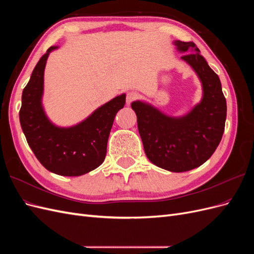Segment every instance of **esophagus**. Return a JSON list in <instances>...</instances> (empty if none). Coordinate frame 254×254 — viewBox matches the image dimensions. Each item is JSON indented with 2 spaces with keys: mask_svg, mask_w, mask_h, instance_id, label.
Instances as JSON below:
<instances>
[{
  "mask_svg": "<svg viewBox=\"0 0 254 254\" xmlns=\"http://www.w3.org/2000/svg\"><path fill=\"white\" fill-rule=\"evenodd\" d=\"M137 97H139V94H137L136 92H134V91L128 92L127 95H126V104H127V106H129L133 101H135Z\"/></svg>",
  "mask_w": 254,
  "mask_h": 254,
  "instance_id": "esophagus-1",
  "label": "esophagus"
}]
</instances>
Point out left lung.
<instances>
[{"label": "left lung", "instance_id": "left-lung-1", "mask_svg": "<svg viewBox=\"0 0 254 254\" xmlns=\"http://www.w3.org/2000/svg\"><path fill=\"white\" fill-rule=\"evenodd\" d=\"M181 57L202 86L200 103L182 117H170L142 101L131 104L146 156L152 164L173 173L202 165L216 150L225 131L227 103L218 75L207 64L194 42L175 40Z\"/></svg>", "mask_w": 254, "mask_h": 254}]
</instances>
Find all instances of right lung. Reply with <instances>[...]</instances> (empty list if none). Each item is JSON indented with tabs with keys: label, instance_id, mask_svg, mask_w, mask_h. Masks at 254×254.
I'll return each instance as SVG.
<instances>
[{
	"label": "right lung",
	"instance_id": "right-lung-1",
	"mask_svg": "<svg viewBox=\"0 0 254 254\" xmlns=\"http://www.w3.org/2000/svg\"><path fill=\"white\" fill-rule=\"evenodd\" d=\"M56 49L58 47H51L38 61L22 92L20 124L29 147L48 171L76 177L104 162L113 121L118 111L124 108L126 95L114 97L74 126L53 124L44 111L42 96L45 64L50 53Z\"/></svg>",
	"mask_w": 254,
	"mask_h": 254
}]
</instances>
